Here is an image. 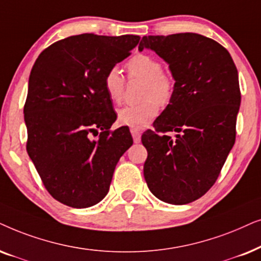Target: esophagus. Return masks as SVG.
<instances>
[{"mask_svg": "<svg viewBox=\"0 0 261 261\" xmlns=\"http://www.w3.org/2000/svg\"><path fill=\"white\" fill-rule=\"evenodd\" d=\"M130 131H131V135H133V138H134L135 143H140V142H141V136H142L141 131L138 130V128H134V127H131Z\"/></svg>", "mask_w": 261, "mask_h": 261, "instance_id": "obj_1", "label": "esophagus"}]
</instances>
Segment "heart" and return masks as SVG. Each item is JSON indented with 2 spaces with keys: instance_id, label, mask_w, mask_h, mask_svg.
<instances>
[{
  "instance_id": "heart-1",
  "label": "heart",
  "mask_w": 261,
  "mask_h": 261,
  "mask_svg": "<svg viewBox=\"0 0 261 261\" xmlns=\"http://www.w3.org/2000/svg\"><path fill=\"white\" fill-rule=\"evenodd\" d=\"M128 76L144 80L142 98L144 101L137 105H127L118 111L120 124L141 128L151 123L159 114L160 107L171 102L175 92V81L172 75L162 70L158 58L148 54H137L126 63ZM103 88L113 102L119 103L124 98L125 79L119 68L112 67L103 76Z\"/></svg>"
}]
</instances>
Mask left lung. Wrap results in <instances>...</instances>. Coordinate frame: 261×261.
I'll return each instance as SVG.
<instances>
[{"instance_id":"left-lung-1","label":"left lung","mask_w":261,"mask_h":261,"mask_svg":"<svg viewBox=\"0 0 261 261\" xmlns=\"http://www.w3.org/2000/svg\"><path fill=\"white\" fill-rule=\"evenodd\" d=\"M155 51L175 80L171 102L142 135L148 151L144 179L160 200L174 205L204 196L235 143L241 92L238 69L220 43L197 33L142 38L138 50ZM178 133L175 140L167 132Z\"/></svg>"}]
</instances>
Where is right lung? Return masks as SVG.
Segmentation results:
<instances>
[{
  "mask_svg": "<svg viewBox=\"0 0 261 261\" xmlns=\"http://www.w3.org/2000/svg\"><path fill=\"white\" fill-rule=\"evenodd\" d=\"M138 41L133 34L71 36L45 48L31 70L23 106L26 149L45 189L65 205L98 204L134 143L127 127L110 130L117 114L103 76Z\"/></svg>",
  "mask_w": 261,
  "mask_h": 261,
  "instance_id": "obj_1",
  "label": "right lung"
}]
</instances>
